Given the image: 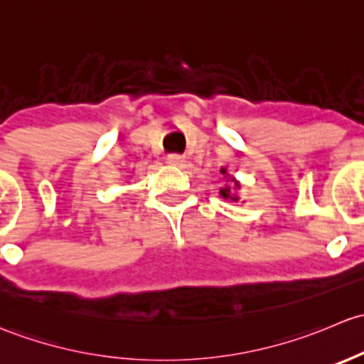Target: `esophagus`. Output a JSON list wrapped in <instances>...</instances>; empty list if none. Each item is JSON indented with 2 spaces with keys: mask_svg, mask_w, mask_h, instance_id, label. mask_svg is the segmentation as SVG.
Instances as JSON below:
<instances>
[{
  "mask_svg": "<svg viewBox=\"0 0 364 364\" xmlns=\"http://www.w3.org/2000/svg\"><path fill=\"white\" fill-rule=\"evenodd\" d=\"M166 163L168 164H173V166H183L186 164V157L181 156V154H170L166 156Z\"/></svg>",
  "mask_w": 364,
  "mask_h": 364,
  "instance_id": "obj_1",
  "label": "esophagus"
}]
</instances>
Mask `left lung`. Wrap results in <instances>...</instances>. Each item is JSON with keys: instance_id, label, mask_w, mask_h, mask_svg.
I'll list each match as a JSON object with an SVG mask.
<instances>
[{"instance_id": "left-lung-1", "label": "left lung", "mask_w": 364, "mask_h": 364, "mask_svg": "<svg viewBox=\"0 0 364 364\" xmlns=\"http://www.w3.org/2000/svg\"><path fill=\"white\" fill-rule=\"evenodd\" d=\"M220 173H223V177L226 178V186H223L219 189V194L224 198V200H231V201H238V194L237 191L240 189V182L237 181L235 177H231L230 173H228V168H220Z\"/></svg>"}]
</instances>
